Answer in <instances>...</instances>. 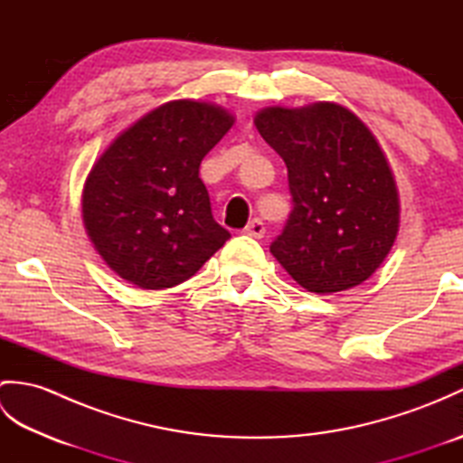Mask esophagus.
I'll return each mask as SVG.
<instances>
[{"label":"esophagus","instance_id":"34e87169","mask_svg":"<svg viewBox=\"0 0 463 463\" xmlns=\"http://www.w3.org/2000/svg\"><path fill=\"white\" fill-rule=\"evenodd\" d=\"M264 231H267L264 229V222L260 219H254L249 222L247 229H244V234H249V237H252V239H262Z\"/></svg>","mask_w":463,"mask_h":463}]
</instances>
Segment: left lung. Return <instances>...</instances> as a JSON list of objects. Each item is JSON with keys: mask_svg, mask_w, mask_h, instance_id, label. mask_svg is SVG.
Masks as SVG:
<instances>
[{"mask_svg": "<svg viewBox=\"0 0 463 463\" xmlns=\"http://www.w3.org/2000/svg\"><path fill=\"white\" fill-rule=\"evenodd\" d=\"M254 125L287 163L294 203L272 257L308 292L368 280L400 229L394 173L368 125L334 101L264 107Z\"/></svg>", "mask_w": 463, "mask_h": 463, "instance_id": "1", "label": "left lung"}]
</instances>
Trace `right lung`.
I'll return each instance as SVG.
<instances>
[{"instance_id": "obj_1", "label": "right lung", "mask_w": 463, "mask_h": 463, "mask_svg": "<svg viewBox=\"0 0 463 463\" xmlns=\"http://www.w3.org/2000/svg\"><path fill=\"white\" fill-rule=\"evenodd\" d=\"M232 125L221 105L176 99L107 145L85 179L81 211L87 237L117 277L143 290L173 288L229 241L199 166Z\"/></svg>"}]
</instances>
